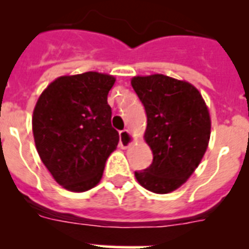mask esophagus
I'll list each match as a JSON object with an SVG mask.
<instances>
[{
    "label": "esophagus",
    "instance_id": "1",
    "mask_svg": "<svg viewBox=\"0 0 249 249\" xmlns=\"http://www.w3.org/2000/svg\"><path fill=\"white\" fill-rule=\"evenodd\" d=\"M132 142H133V137H132V135L129 133V131H127V129H123V131L120 132L121 148H123V149L128 148L129 144H132Z\"/></svg>",
    "mask_w": 249,
    "mask_h": 249
}]
</instances>
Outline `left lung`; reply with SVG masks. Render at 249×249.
<instances>
[{
	"mask_svg": "<svg viewBox=\"0 0 249 249\" xmlns=\"http://www.w3.org/2000/svg\"><path fill=\"white\" fill-rule=\"evenodd\" d=\"M131 85L144 106V141L153 160L136 171L138 183L151 192L177 190L198 167L208 147L211 117L195 86L164 74L136 76Z\"/></svg>",
	"mask_w": 249,
	"mask_h": 249,
	"instance_id": "1",
	"label": "left lung"
}]
</instances>
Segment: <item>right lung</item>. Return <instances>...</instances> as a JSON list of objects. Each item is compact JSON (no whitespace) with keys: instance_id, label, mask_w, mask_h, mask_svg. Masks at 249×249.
I'll return each mask as SVG.
<instances>
[{"instance_id":"1","label":"right lung","mask_w":249,"mask_h":249,"mask_svg":"<svg viewBox=\"0 0 249 249\" xmlns=\"http://www.w3.org/2000/svg\"><path fill=\"white\" fill-rule=\"evenodd\" d=\"M113 76L85 72L62 76L39 96L32 116L35 143L54 181L85 192L101 181L107 158L120 141L107 103Z\"/></svg>"}]
</instances>
